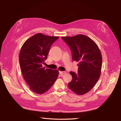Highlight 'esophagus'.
Wrapping results in <instances>:
<instances>
[{
    "label": "esophagus",
    "instance_id": "esophagus-1",
    "mask_svg": "<svg viewBox=\"0 0 121 121\" xmlns=\"http://www.w3.org/2000/svg\"><path fill=\"white\" fill-rule=\"evenodd\" d=\"M65 73H66L65 71H59V74H64Z\"/></svg>",
    "mask_w": 121,
    "mask_h": 121
}]
</instances>
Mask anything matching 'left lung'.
<instances>
[{"label":"left lung","instance_id":"8db88e82","mask_svg":"<svg viewBox=\"0 0 121 121\" xmlns=\"http://www.w3.org/2000/svg\"><path fill=\"white\" fill-rule=\"evenodd\" d=\"M70 47L73 61L79 62L77 73L70 72L72 80L68 86L75 94L82 95L93 88L100 76L102 56L97 44L84 35L62 37Z\"/></svg>","mask_w":121,"mask_h":121}]
</instances>
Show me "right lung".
Returning <instances> with one entry per match:
<instances>
[{"label":"right lung","instance_id":"obj_1","mask_svg":"<svg viewBox=\"0 0 121 121\" xmlns=\"http://www.w3.org/2000/svg\"><path fill=\"white\" fill-rule=\"evenodd\" d=\"M59 37L38 33L27 39L22 46L19 55L20 69L25 81L35 93H45L58 78V70L45 69L42 65L51 46Z\"/></svg>","mask_w":121,"mask_h":121}]
</instances>
